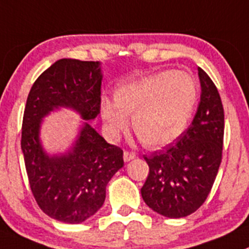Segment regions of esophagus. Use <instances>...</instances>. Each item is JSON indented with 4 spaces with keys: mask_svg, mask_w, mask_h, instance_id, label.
Returning a JSON list of instances; mask_svg holds the SVG:
<instances>
[{
    "mask_svg": "<svg viewBox=\"0 0 249 249\" xmlns=\"http://www.w3.org/2000/svg\"><path fill=\"white\" fill-rule=\"evenodd\" d=\"M135 157H136V154H135L134 152L125 151L124 152V156H123V158H124V161H130V160H132V159H134Z\"/></svg>",
    "mask_w": 249,
    "mask_h": 249,
    "instance_id": "1",
    "label": "esophagus"
}]
</instances>
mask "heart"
<instances>
[{
	"label": "heart",
	"instance_id": "obj_1",
	"mask_svg": "<svg viewBox=\"0 0 249 249\" xmlns=\"http://www.w3.org/2000/svg\"><path fill=\"white\" fill-rule=\"evenodd\" d=\"M198 100L191 74L164 71L125 81L114 90V101L100 100V114L110 139H117L131 115L135 134L147 147L171 143L183 134Z\"/></svg>",
	"mask_w": 249,
	"mask_h": 249
}]
</instances>
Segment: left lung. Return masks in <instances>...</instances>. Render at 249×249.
I'll return each mask as SVG.
<instances>
[{
	"mask_svg": "<svg viewBox=\"0 0 249 249\" xmlns=\"http://www.w3.org/2000/svg\"><path fill=\"white\" fill-rule=\"evenodd\" d=\"M201 100L191 125L164 149L144 157L149 174L141 189L144 203L166 218L195 213L208 197L221 163L224 109L215 85L198 68Z\"/></svg>",
	"mask_w": 249,
	"mask_h": 249,
	"instance_id": "left-lung-1",
	"label": "left lung"
}]
</instances>
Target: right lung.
I'll list each match as a JSON object with an SVG mask.
<instances>
[{"label":"right lung","instance_id":"right-lung-1","mask_svg":"<svg viewBox=\"0 0 249 249\" xmlns=\"http://www.w3.org/2000/svg\"><path fill=\"white\" fill-rule=\"evenodd\" d=\"M101 62L63 58L34 83L24 110L21 151L31 191L50 218L80 224L97 213L110 178L124 166L123 151L109 144L90 120L100 114ZM81 115L76 141L64 152L51 154L40 140L43 119L54 110Z\"/></svg>","mask_w":249,"mask_h":249}]
</instances>
